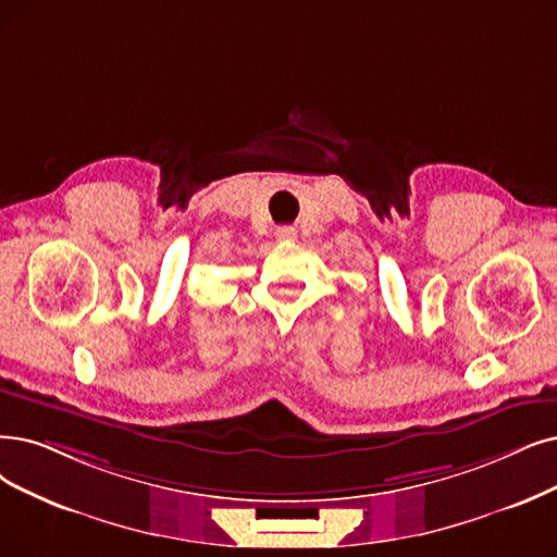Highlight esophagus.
<instances>
[{
  "label": "esophagus",
  "mask_w": 557,
  "mask_h": 557,
  "mask_svg": "<svg viewBox=\"0 0 557 557\" xmlns=\"http://www.w3.org/2000/svg\"><path fill=\"white\" fill-rule=\"evenodd\" d=\"M276 239L278 242H295L297 239V231L293 226H278L276 228Z\"/></svg>",
  "instance_id": "34e87169"
}]
</instances>
